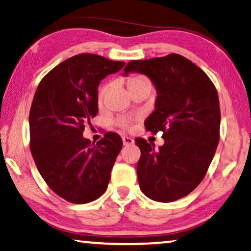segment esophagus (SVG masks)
I'll return each mask as SVG.
<instances>
[{
	"instance_id": "obj_1",
	"label": "esophagus",
	"mask_w": 251,
	"mask_h": 251,
	"mask_svg": "<svg viewBox=\"0 0 251 251\" xmlns=\"http://www.w3.org/2000/svg\"><path fill=\"white\" fill-rule=\"evenodd\" d=\"M124 146H132L134 145V139L129 138V136H123Z\"/></svg>"
}]
</instances>
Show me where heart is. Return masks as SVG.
<instances>
[{
    "mask_svg": "<svg viewBox=\"0 0 251 251\" xmlns=\"http://www.w3.org/2000/svg\"><path fill=\"white\" fill-rule=\"evenodd\" d=\"M145 81H149L148 79L146 78L145 75H132L131 76H128L127 79V85H128V88L132 89L134 88V87L139 86L140 83L145 82ZM109 87L110 85L109 83H105V85H103L101 88L99 89V93H98V101H99V104H102L103 100H104L106 93L109 91ZM119 126H122L124 128H127L129 126V120L126 119V118H120L118 119V122H117Z\"/></svg>",
    "mask_w": 251,
    "mask_h": 251,
    "instance_id": "obj_1",
    "label": "heart"
}]
</instances>
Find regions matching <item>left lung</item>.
<instances>
[{
    "mask_svg": "<svg viewBox=\"0 0 251 251\" xmlns=\"http://www.w3.org/2000/svg\"><path fill=\"white\" fill-rule=\"evenodd\" d=\"M149 76L157 91L147 131L163 132L164 145L155 150L142 138L138 180L142 193L157 202L185 198L206 175L219 142L220 108L215 85L199 66L178 53L131 61L124 69Z\"/></svg>",
    "mask_w": 251,
    "mask_h": 251,
    "instance_id": "obj_1",
    "label": "left lung"
}]
</instances>
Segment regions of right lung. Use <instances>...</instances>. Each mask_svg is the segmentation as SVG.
<instances>
[{"instance_id":"obj_1","label":"right lung","mask_w":251,"mask_h":251,"mask_svg":"<svg viewBox=\"0 0 251 251\" xmlns=\"http://www.w3.org/2000/svg\"><path fill=\"white\" fill-rule=\"evenodd\" d=\"M125 62L80 53L43 76L29 111V148L49 188L75 204L99 199L108 187L123 147L117 133H105L94 145L82 136L99 111L98 87Z\"/></svg>"}]
</instances>
